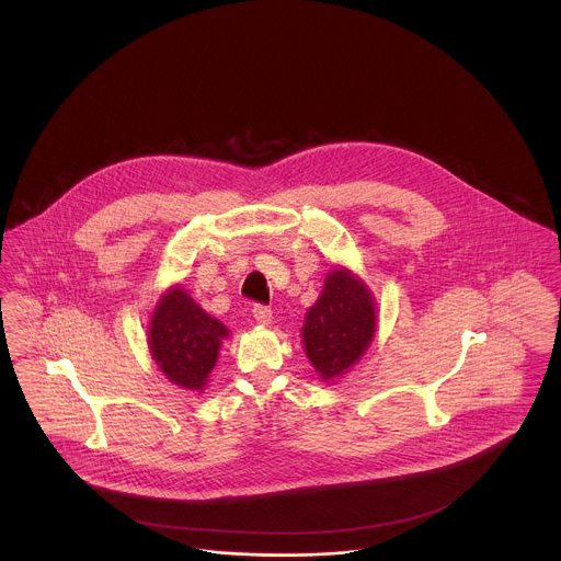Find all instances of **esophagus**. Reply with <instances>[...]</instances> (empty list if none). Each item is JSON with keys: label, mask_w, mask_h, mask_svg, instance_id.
<instances>
[{"label": "esophagus", "mask_w": 561, "mask_h": 561, "mask_svg": "<svg viewBox=\"0 0 561 561\" xmlns=\"http://www.w3.org/2000/svg\"><path fill=\"white\" fill-rule=\"evenodd\" d=\"M252 318L256 323H270L272 321V309L270 307H265V305H254L252 307Z\"/></svg>", "instance_id": "34e87169"}]
</instances>
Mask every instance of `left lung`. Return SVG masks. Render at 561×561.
<instances>
[{
    "label": "left lung",
    "instance_id": "obj_1",
    "mask_svg": "<svg viewBox=\"0 0 561 561\" xmlns=\"http://www.w3.org/2000/svg\"><path fill=\"white\" fill-rule=\"evenodd\" d=\"M374 332L376 311L365 285L343 270L328 274L302 328L307 356L316 369L325 380L341 376L363 356Z\"/></svg>",
    "mask_w": 561,
    "mask_h": 561
}]
</instances>
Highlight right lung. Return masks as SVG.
Returning a JSON list of instances; mask_svg holds the SVG:
<instances>
[{
	"instance_id": "add662e5",
	"label": "right lung",
	"mask_w": 561,
	"mask_h": 561,
	"mask_svg": "<svg viewBox=\"0 0 561 561\" xmlns=\"http://www.w3.org/2000/svg\"><path fill=\"white\" fill-rule=\"evenodd\" d=\"M153 358L174 385L201 391L218 360L227 328L209 318L181 287L163 296L149 334Z\"/></svg>"
}]
</instances>
